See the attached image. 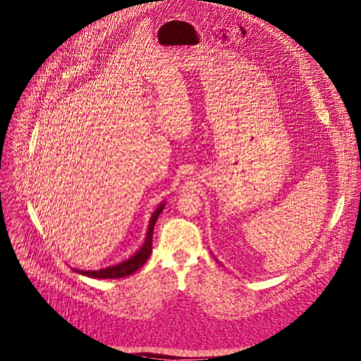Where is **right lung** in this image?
Here are the masks:
<instances>
[{
  "label": "right lung",
  "instance_id": "1",
  "mask_svg": "<svg viewBox=\"0 0 361 361\" xmlns=\"http://www.w3.org/2000/svg\"><path fill=\"white\" fill-rule=\"evenodd\" d=\"M164 207H165V202L159 203L158 207L154 210L151 219H149L145 241H143L142 247L133 255H130L128 259L118 262V264H114V266L102 269V270H77V269H72V270L78 274H82V276L91 277V279H120V277H126V276L133 274L136 270H139L143 264L148 261V258L151 255L154 226H155L158 216L164 210Z\"/></svg>",
  "mask_w": 361,
  "mask_h": 361
}]
</instances>
